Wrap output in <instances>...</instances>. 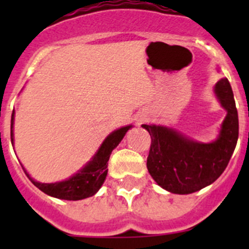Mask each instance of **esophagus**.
Masks as SVG:
<instances>
[{
	"instance_id": "obj_1",
	"label": "esophagus",
	"mask_w": 249,
	"mask_h": 249,
	"mask_svg": "<svg viewBox=\"0 0 249 249\" xmlns=\"http://www.w3.org/2000/svg\"><path fill=\"white\" fill-rule=\"evenodd\" d=\"M144 120H145V119H144V118H141V119H140V120H137V122H139V125H141V124H142V123H143V122H144Z\"/></svg>"
}]
</instances>
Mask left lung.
<instances>
[{
	"instance_id": "obj_1",
	"label": "left lung",
	"mask_w": 249,
	"mask_h": 249,
	"mask_svg": "<svg viewBox=\"0 0 249 249\" xmlns=\"http://www.w3.org/2000/svg\"><path fill=\"white\" fill-rule=\"evenodd\" d=\"M213 91L227 115L212 142H199L164 125H142L152 137L148 172L167 192L180 195L197 192L212 184L229 164L238 139L237 109L227 78L218 80Z\"/></svg>"
}]
</instances>
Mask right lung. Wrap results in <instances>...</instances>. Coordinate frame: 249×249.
I'll use <instances>...</instances> for the list:
<instances>
[{"instance_id":"obj_1","label":"right lung","mask_w":249,"mask_h":249,"mask_svg":"<svg viewBox=\"0 0 249 249\" xmlns=\"http://www.w3.org/2000/svg\"><path fill=\"white\" fill-rule=\"evenodd\" d=\"M14 117L16 112L12 113L11 120V140L12 144L14 145ZM132 127V125H126V126L119 127L110 132L108 136L104 140L101 145L99 147L97 152L95 153L94 157L84 165L80 170L72 175L70 178L55 183H41L35 180L29 172L22 166V170L26 173L29 179L42 190L47 195L56 199L70 200V201H77V200L87 199V197L92 196L100 190V188L104 184L105 179L108 172V160L112 150L122 142L124 139L125 134Z\"/></svg>"}]
</instances>
